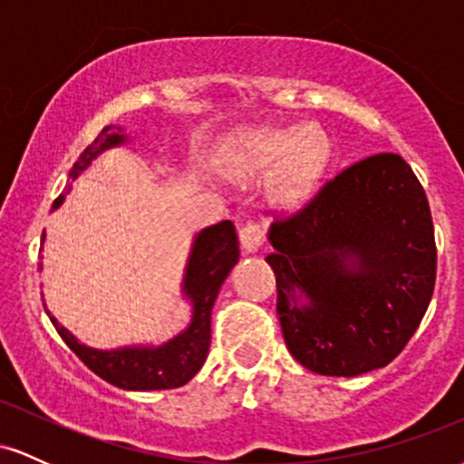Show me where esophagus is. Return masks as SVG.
Listing matches in <instances>:
<instances>
[{
  "label": "esophagus",
  "mask_w": 464,
  "mask_h": 464,
  "mask_svg": "<svg viewBox=\"0 0 464 464\" xmlns=\"http://www.w3.org/2000/svg\"><path fill=\"white\" fill-rule=\"evenodd\" d=\"M239 239H242V248L246 250V253H257L264 244L262 227L255 225V222H248V225H244L242 231H239Z\"/></svg>",
  "instance_id": "esophagus-1"
}]
</instances>
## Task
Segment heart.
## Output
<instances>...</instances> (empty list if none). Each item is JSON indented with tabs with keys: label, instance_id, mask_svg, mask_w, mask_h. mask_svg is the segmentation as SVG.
I'll use <instances>...</instances> for the list:
<instances>
[{
	"label": "heart",
	"instance_id": "1",
	"mask_svg": "<svg viewBox=\"0 0 464 464\" xmlns=\"http://www.w3.org/2000/svg\"><path fill=\"white\" fill-rule=\"evenodd\" d=\"M332 157V141L321 129L295 126L285 130H259L228 157L227 168L237 174L273 169L266 194L273 205L295 209L312 198Z\"/></svg>",
	"mask_w": 464,
	"mask_h": 464
}]
</instances>
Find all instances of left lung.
I'll return each mask as SVG.
<instances>
[{
  "instance_id": "8db88e82",
  "label": "left lung",
  "mask_w": 464,
  "mask_h": 464,
  "mask_svg": "<svg viewBox=\"0 0 464 464\" xmlns=\"http://www.w3.org/2000/svg\"><path fill=\"white\" fill-rule=\"evenodd\" d=\"M268 239L292 358L355 377L401 353L432 299L436 244L428 196L399 154L349 165Z\"/></svg>"
}]
</instances>
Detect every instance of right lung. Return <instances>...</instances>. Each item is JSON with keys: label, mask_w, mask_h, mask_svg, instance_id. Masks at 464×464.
Segmentation results:
<instances>
[{"label": "right lung", "mask_w": 464, "mask_h": 464, "mask_svg": "<svg viewBox=\"0 0 464 464\" xmlns=\"http://www.w3.org/2000/svg\"><path fill=\"white\" fill-rule=\"evenodd\" d=\"M126 141H129V137L124 135L121 126H106L95 137L92 146L84 148L78 161L73 163L69 177L76 180L78 174L84 172L100 152L121 146ZM65 194L58 196L52 209H58L63 205ZM41 239H45V233ZM237 233L231 220H222L214 227L202 228L198 236L194 237L183 276V295L191 303V323L188 324V329H183L179 335L159 344V347L140 344V347H121L111 351L92 349L87 344H80L72 332H67L50 312H45L56 327L58 335L65 340L67 347L95 375L102 377L109 384L124 388V391L179 388L188 384L191 377L200 371V366L205 364L211 344V310H214L218 292H220L233 266L237 264ZM39 268L44 270V264Z\"/></svg>", "instance_id": "right-lung-1"}]
</instances>
